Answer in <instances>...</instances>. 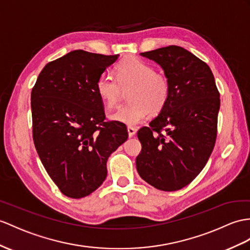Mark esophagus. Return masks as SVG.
I'll return each instance as SVG.
<instances>
[{"mask_svg": "<svg viewBox=\"0 0 250 250\" xmlns=\"http://www.w3.org/2000/svg\"><path fill=\"white\" fill-rule=\"evenodd\" d=\"M127 131H128V136H129V138H132L133 136L136 135V132H137V129L135 128V127H131V126H128L127 127Z\"/></svg>", "mask_w": 250, "mask_h": 250, "instance_id": "obj_1", "label": "esophagus"}]
</instances>
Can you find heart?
Returning <instances> with one entry per match:
<instances>
[{"label":"heart","instance_id":"heart-1","mask_svg":"<svg viewBox=\"0 0 250 250\" xmlns=\"http://www.w3.org/2000/svg\"><path fill=\"white\" fill-rule=\"evenodd\" d=\"M96 93L108 108L118 104L123 91H128V104L109 114V119L129 126L140 123L147 112L159 113L169 97L168 79L156 73L154 66L136 57L125 58L117 64L115 79L102 75L96 82Z\"/></svg>","mask_w":250,"mask_h":250}]
</instances>
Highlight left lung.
<instances>
[{"label": "left lung", "instance_id": "obj_1", "mask_svg": "<svg viewBox=\"0 0 250 250\" xmlns=\"http://www.w3.org/2000/svg\"><path fill=\"white\" fill-rule=\"evenodd\" d=\"M168 79L166 107L138 131V173L158 190H180L202 172L214 147L220 93L209 65L177 45L140 54Z\"/></svg>", "mask_w": 250, "mask_h": 250}]
</instances>
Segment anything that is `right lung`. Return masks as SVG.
Segmentation results:
<instances>
[{"mask_svg": "<svg viewBox=\"0 0 250 250\" xmlns=\"http://www.w3.org/2000/svg\"><path fill=\"white\" fill-rule=\"evenodd\" d=\"M119 55L76 50L48 62L30 96L33 139L40 160L63 195H90L107 176V160L127 138L126 126L105 122L96 82Z\"/></svg>", "mask_w": 250, "mask_h": 250, "instance_id": "obj_1", "label": "right lung"}]
</instances>
